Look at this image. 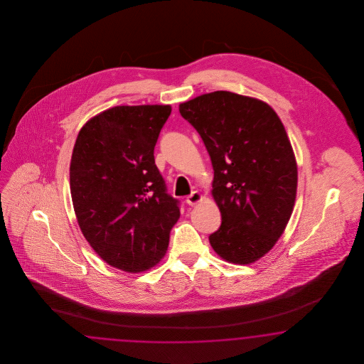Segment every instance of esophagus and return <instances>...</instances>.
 <instances>
[{
    "instance_id": "34e87169",
    "label": "esophagus",
    "mask_w": 364,
    "mask_h": 364,
    "mask_svg": "<svg viewBox=\"0 0 364 364\" xmlns=\"http://www.w3.org/2000/svg\"><path fill=\"white\" fill-rule=\"evenodd\" d=\"M203 200V195L200 193V192H198V191H195V192H192L189 196H188L187 200V204H189V205H195V204H198V203H200Z\"/></svg>"
}]
</instances>
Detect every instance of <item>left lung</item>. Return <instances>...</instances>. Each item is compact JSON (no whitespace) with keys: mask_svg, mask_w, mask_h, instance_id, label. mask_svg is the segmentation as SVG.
Masks as SVG:
<instances>
[{"mask_svg":"<svg viewBox=\"0 0 364 364\" xmlns=\"http://www.w3.org/2000/svg\"><path fill=\"white\" fill-rule=\"evenodd\" d=\"M178 110L213 166L221 225L210 245L227 262L254 263L275 245L295 205L298 168L286 129L268 104L227 90L201 95Z\"/></svg>","mask_w":364,"mask_h":364,"instance_id":"obj_1","label":"left lung"}]
</instances>
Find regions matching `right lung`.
<instances>
[{
  "label": "right lung",
  "instance_id": "obj_1",
  "mask_svg": "<svg viewBox=\"0 0 364 364\" xmlns=\"http://www.w3.org/2000/svg\"><path fill=\"white\" fill-rule=\"evenodd\" d=\"M169 105L114 107L80 131L70 161L78 225L112 267L141 272L164 257L180 201L166 192L154 145Z\"/></svg>",
  "mask_w": 364,
  "mask_h": 364
}]
</instances>
